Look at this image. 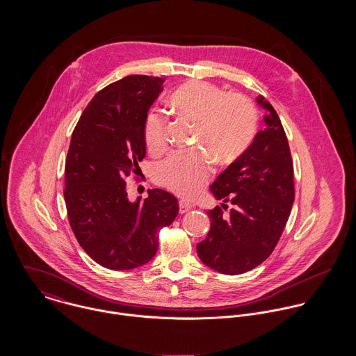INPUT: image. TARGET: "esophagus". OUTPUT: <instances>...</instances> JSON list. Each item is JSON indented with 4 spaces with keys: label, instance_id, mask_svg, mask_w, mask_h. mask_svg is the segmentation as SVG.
I'll list each match as a JSON object with an SVG mask.
<instances>
[{
    "label": "esophagus",
    "instance_id": "1",
    "mask_svg": "<svg viewBox=\"0 0 356 356\" xmlns=\"http://www.w3.org/2000/svg\"><path fill=\"white\" fill-rule=\"evenodd\" d=\"M192 207H193V205L189 203V202L181 200V202H179V212H181V213H185V212L191 211V209H192Z\"/></svg>",
    "mask_w": 356,
    "mask_h": 356
}]
</instances>
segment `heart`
Here are the masks:
<instances>
[{"mask_svg":"<svg viewBox=\"0 0 356 356\" xmlns=\"http://www.w3.org/2000/svg\"><path fill=\"white\" fill-rule=\"evenodd\" d=\"M168 105L177 118L195 124V145L204 148L218 164L225 165L236 160L254 136L252 105L244 96L223 93L213 83L189 81L172 93ZM165 119L159 113H149L144 126V140L149 152L165 149ZM207 155L174 153L154 165L153 179L182 197H192L212 175V160Z\"/></svg>","mask_w":356,"mask_h":356,"instance_id":"obj_1","label":"heart"}]
</instances>
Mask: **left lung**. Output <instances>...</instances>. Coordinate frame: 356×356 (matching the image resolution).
<instances>
[{"instance_id": "8db88e82", "label": "left lung", "mask_w": 356, "mask_h": 356, "mask_svg": "<svg viewBox=\"0 0 356 356\" xmlns=\"http://www.w3.org/2000/svg\"><path fill=\"white\" fill-rule=\"evenodd\" d=\"M256 102L267 111L266 127L209 186L216 200L233 208L227 213L220 207L207 212L211 229L197 244L204 264L229 275L247 273L271 254L295 202L293 164L282 123L264 97Z\"/></svg>"}]
</instances>
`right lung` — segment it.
Wrapping results in <instances>:
<instances>
[{"label":"right lung","mask_w":356,"mask_h":356,"mask_svg":"<svg viewBox=\"0 0 356 356\" xmlns=\"http://www.w3.org/2000/svg\"><path fill=\"white\" fill-rule=\"evenodd\" d=\"M163 82L129 75L108 85L85 108L71 137L64 189L70 225L83 251L105 268L148 263L159 247V230L178 215V200L161 189L131 203L124 181L141 171L144 126Z\"/></svg>","instance_id":"obj_1"}]
</instances>
